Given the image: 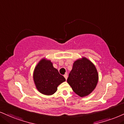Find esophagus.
Returning a JSON list of instances; mask_svg holds the SVG:
<instances>
[{"label": "esophagus", "mask_w": 124, "mask_h": 124, "mask_svg": "<svg viewBox=\"0 0 124 124\" xmlns=\"http://www.w3.org/2000/svg\"><path fill=\"white\" fill-rule=\"evenodd\" d=\"M64 77H65L66 80H67V78H68V74H67V73L65 74V75H64Z\"/></svg>", "instance_id": "34e87169"}]
</instances>
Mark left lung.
<instances>
[{"label": "left lung", "mask_w": 124, "mask_h": 124, "mask_svg": "<svg viewBox=\"0 0 124 124\" xmlns=\"http://www.w3.org/2000/svg\"><path fill=\"white\" fill-rule=\"evenodd\" d=\"M99 76L96 67L85 57L74 61L67 82L80 97L86 96L96 88Z\"/></svg>", "instance_id": "obj_1"}]
</instances>
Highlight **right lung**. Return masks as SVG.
<instances>
[{"label":"right lung","mask_w":124,"mask_h":124,"mask_svg":"<svg viewBox=\"0 0 124 124\" xmlns=\"http://www.w3.org/2000/svg\"><path fill=\"white\" fill-rule=\"evenodd\" d=\"M33 78L37 89L46 95H53L57 91L58 86L66 81L65 77L54 68L51 61L45 58L36 66Z\"/></svg>","instance_id":"obj_1"}]
</instances>
